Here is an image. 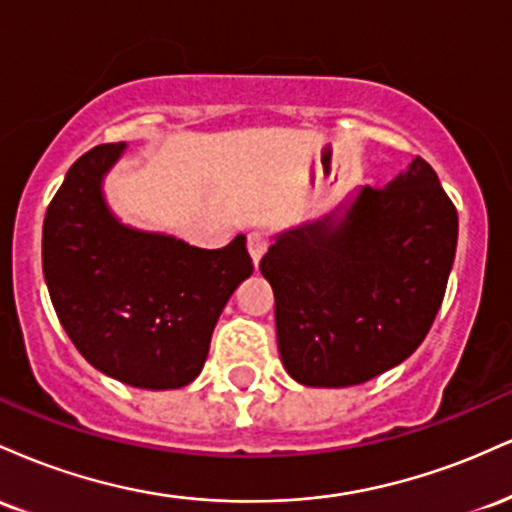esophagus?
Masks as SVG:
<instances>
[{"mask_svg":"<svg viewBox=\"0 0 512 512\" xmlns=\"http://www.w3.org/2000/svg\"><path fill=\"white\" fill-rule=\"evenodd\" d=\"M267 248H269V240H267V236H264V233H260V231L248 233V252H250L252 262L260 264L262 255L267 252Z\"/></svg>","mask_w":512,"mask_h":512,"instance_id":"34e87169","label":"esophagus"}]
</instances>
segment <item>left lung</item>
Returning <instances> with one entry per match:
<instances>
[{"mask_svg": "<svg viewBox=\"0 0 512 512\" xmlns=\"http://www.w3.org/2000/svg\"><path fill=\"white\" fill-rule=\"evenodd\" d=\"M455 250L457 209L421 156L385 187L279 233L260 272L291 378L349 387L399 366L436 320Z\"/></svg>", "mask_w": 512, "mask_h": 512, "instance_id": "left-lung-1", "label": "left lung"}]
</instances>
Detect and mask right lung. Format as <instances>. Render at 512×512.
<instances>
[{"mask_svg":"<svg viewBox=\"0 0 512 512\" xmlns=\"http://www.w3.org/2000/svg\"><path fill=\"white\" fill-rule=\"evenodd\" d=\"M125 146L86 151L52 197L45 284L64 332L93 368L142 390H175L202 373L216 320L252 260L245 236L204 250L117 219L103 178Z\"/></svg>","mask_w":512,"mask_h":512,"instance_id":"1","label":"right lung"}]
</instances>
